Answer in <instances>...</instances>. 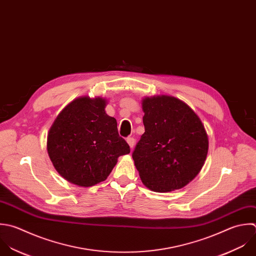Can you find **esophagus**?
<instances>
[{"label":"esophagus","instance_id":"1","mask_svg":"<svg viewBox=\"0 0 256 256\" xmlns=\"http://www.w3.org/2000/svg\"><path fill=\"white\" fill-rule=\"evenodd\" d=\"M126 142L128 144L130 148H132L134 146V144H136V140H134V138H126Z\"/></svg>","mask_w":256,"mask_h":256}]
</instances>
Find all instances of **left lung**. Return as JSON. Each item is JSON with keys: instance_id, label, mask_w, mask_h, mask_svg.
Segmentation results:
<instances>
[{"instance_id": "obj_1", "label": "left lung", "mask_w": 256, "mask_h": 256, "mask_svg": "<svg viewBox=\"0 0 256 256\" xmlns=\"http://www.w3.org/2000/svg\"><path fill=\"white\" fill-rule=\"evenodd\" d=\"M144 134L132 158L142 184L168 192L190 184L200 172L208 152V136L200 116L172 96L142 100Z\"/></svg>"}]
</instances>
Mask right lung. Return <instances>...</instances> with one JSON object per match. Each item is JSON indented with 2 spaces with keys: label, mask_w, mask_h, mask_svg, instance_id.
Returning a JSON list of instances; mask_svg holds the SVG:
<instances>
[{
  "label": "right lung",
  "mask_w": 256,
  "mask_h": 256,
  "mask_svg": "<svg viewBox=\"0 0 256 256\" xmlns=\"http://www.w3.org/2000/svg\"><path fill=\"white\" fill-rule=\"evenodd\" d=\"M106 104L100 96H80L64 108L50 128V160L70 184L88 188L106 180L118 156L130 152L118 136L116 120L106 114Z\"/></svg>",
  "instance_id": "1"
}]
</instances>
